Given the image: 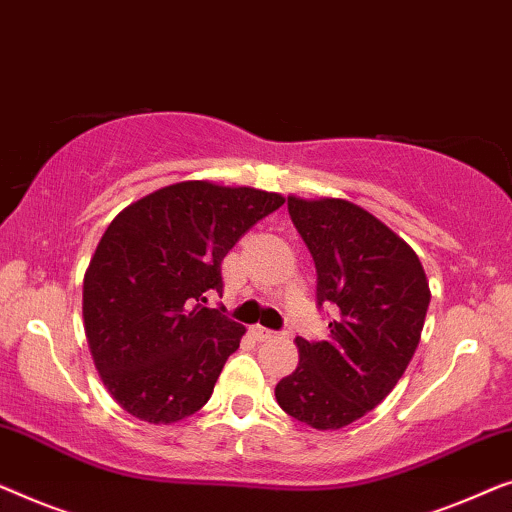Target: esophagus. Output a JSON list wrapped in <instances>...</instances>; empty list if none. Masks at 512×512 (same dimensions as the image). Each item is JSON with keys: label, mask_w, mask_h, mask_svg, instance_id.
Instances as JSON below:
<instances>
[{"label": "esophagus", "mask_w": 512, "mask_h": 512, "mask_svg": "<svg viewBox=\"0 0 512 512\" xmlns=\"http://www.w3.org/2000/svg\"><path fill=\"white\" fill-rule=\"evenodd\" d=\"M250 334H253V336L257 338V341H269V338L276 336V331L266 329V327H262V325H255L253 329H250Z\"/></svg>", "instance_id": "obj_1"}]
</instances>
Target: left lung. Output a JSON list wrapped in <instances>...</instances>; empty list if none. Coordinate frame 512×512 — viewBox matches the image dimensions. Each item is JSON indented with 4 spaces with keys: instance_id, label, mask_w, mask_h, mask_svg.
<instances>
[{
    "instance_id": "1",
    "label": "left lung",
    "mask_w": 512,
    "mask_h": 512,
    "mask_svg": "<svg viewBox=\"0 0 512 512\" xmlns=\"http://www.w3.org/2000/svg\"><path fill=\"white\" fill-rule=\"evenodd\" d=\"M318 271V306H336L327 341L297 338L299 366L276 385L278 406L313 429H341L394 390L415 355L429 283L415 250L345 199L287 197Z\"/></svg>"
}]
</instances>
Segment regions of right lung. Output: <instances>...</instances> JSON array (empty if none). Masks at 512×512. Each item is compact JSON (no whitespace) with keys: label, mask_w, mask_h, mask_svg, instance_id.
Here are the masks:
<instances>
[{"label":"right lung","mask_w":512,"mask_h":512,"mask_svg":"<svg viewBox=\"0 0 512 512\" xmlns=\"http://www.w3.org/2000/svg\"><path fill=\"white\" fill-rule=\"evenodd\" d=\"M283 204L278 192L183 181L115 215L85 271L83 322L129 415L171 424L211 399L246 327L206 308V292H222V259Z\"/></svg>","instance_id":"add662e5"}]
</instances>
